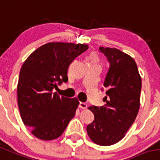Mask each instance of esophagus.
Listing matches in <instances>:
<instances>
[{
	"label": "esophagus",
	"instance_id": "34e87169",
	"mask_svg": "<svg viewBox=\"0 0 160 160\" xmlns=\"http://www.w3.org/2000/svg\"><path fill=\"white\" fill-rule=\"evenodd\" d=\"M79 108L82 109H86L87 108V105L86 103H84V102H80L79 103Z\"/></svg>",
	"mask_w": 160,
	"mask_h": 160
}]
</instances>
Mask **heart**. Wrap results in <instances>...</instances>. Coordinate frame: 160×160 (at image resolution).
<instances>
[{
	"label": "heart",
	"instance_id": "heart-1",
	"mask_svg": "<svg viewBox=\"0 0 160 160\" xmlns=\"http://www.w3.org/2000/svg\"><path fill=\"white\" fill-rule=\"evenodd\" d=\"M90 61H94V62H97V58L94 56V55H92L90 57Z\"/></svg>",
	"mask_w": 160,
	"mask_h": 160
}]
</instances>
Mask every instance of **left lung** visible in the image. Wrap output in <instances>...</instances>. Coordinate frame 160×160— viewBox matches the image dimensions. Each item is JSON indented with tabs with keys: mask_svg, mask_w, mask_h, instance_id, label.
<instances>
[{
	"mask_svg": "<svg viewBox=\"0 0 160 160\" xmlns=\"http://www.w3.org/2000/svg\"><path fill=\"white\" fill-rule=\"evenodd\" d=\"M110 67L104 82L105 105L90 106L94 121L86 127L90 138L101 146L119 142L135 121L140 109L141 77L130 55L117 48H99Z\"/></svg>",
	"mask_w": 160,
	"mask_h": 160,
	"instance_id": "8db88e82",
	"label": "left lung"
}]
</instances>
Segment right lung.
<instances>
[{"label":"right lung","mask_w":160,"mask_h":160,"mask_svg":"<svg viewBox=\"0 0 160 160\" xmlns=\"http://www.w3.org/2000/svg\"><path fill=\"white\" fill-rule=\"evenodd\" d=\"M88 48L87 44L51 42L23 62L17 85L19 110L23 124L39 140L59 137L75 115L77 98L60 97L53 90L68 81L69 66Z\"/></svg>","instance_id":"obj_1"}]
</instances>
